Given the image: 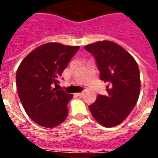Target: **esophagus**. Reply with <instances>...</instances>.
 I'll use <instances>...</instances> for the list:
<instances>
[{"label": "esophagus", "mask_w": 158, "mask_h": 158, "mask_svg": "<svg viewBox=\"0 0 158 158\" xmlns=\"http://www.w3.org/2000/svg\"><path fill=\"white\" fill-rule=\"evenodd\" d=\"M82 95H83V93H76V96H81Z\"/></svg>", "instance_id": "obj_1"}]
</instances>
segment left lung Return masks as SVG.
I'll return each mask as SVG.
<instances>
[{
  "label": "left lung",
  "mask_w": 158,
  "mask_h": 158,
  "mask_svg": "<svg viewBox=\"0 0 158 158\" xmlns=\"http://www.w3.org/2000/svg\"><path fill=\"white\" fill-rule=\"evenodd\" d=\"M84 48L96 59L100 79L109 84L108 95H98L96 101L89 106V110L102 126H117L130 115L139 100V65L126 50L113 42L99 41Z\"/></svg>",
  "instance_id": "1"
}]
</instances>
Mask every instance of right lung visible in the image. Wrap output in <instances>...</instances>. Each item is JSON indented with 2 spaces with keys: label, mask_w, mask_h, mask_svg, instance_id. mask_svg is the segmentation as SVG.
I'll return each mask as SVG.
<instances>
[{
  "label": "right lung",
  "mask_w": 158,
  "mask_h": 158,
  "mask_svg": "<svg viewBox=\"0 0 158 158\" xmlns=\"http://www.w3.org/2000/svg\"><path fill=\"white\" fill-rule=\"evenodd\" d=\"M79 48L45 43L27 54L18 67L16 81L19 100L27 115L40 126L53 128L65 120L73 94L54 86L58 85V78Z\"/></svg>",
  "instance_id": "add662e5"
}]
</instances>
